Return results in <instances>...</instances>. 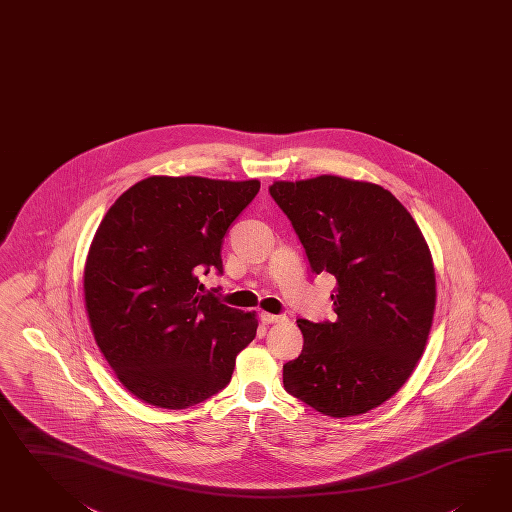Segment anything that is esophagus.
<instances>
[{
	"instance_id": "34e87169",
	"label": "esophagus",
	"mask_w": 512,
	"mask_h": 512,
	"mask_svg": "<svg viewBox=\"0 0 512 512\" xmlns=\"http://www.w3.org/2000/svg\"><path fill=\"white\" fill-rule=\"evenodd\" d=\"M261 320L264 324H279V322H287V317L272 315V313H261Z\"/></svg>"
}]
</instances>
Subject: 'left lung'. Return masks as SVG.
<instances>
[{
    "mask_svg": "<svg viewBox=\"0 0 512 512\" xmlns=\"http://www.w3.org/2000/svg\"><path fill=\"white\" fill-rule=\"evenodd\" d=\"M270 195L311 270L337 279V320H296L304 348L283 365L285 389L320 414H367L406 384L425 352L436 307L427 240L401 201L373 182L276 180Z\"/></svg>",
    "mask_w": 512,
    "mask_h": 512,
    "instance_id": "left-lung-1",
    "label": "left lung"
}]
</instances>
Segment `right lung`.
Listing matches in <instances>:
<instances>
[{
    "label": "right lung",
    "instance_id": "right-lung-1",
    "mask_svg": "<svg viewBox=\"0 0 512 512\" xmlns=\"http://www.w3.org/2000/svg\"><path fill=\"white\" fill-rule=\"evenodd\" d=\"M259 180L149 177L98 225L83 270L85 311L100 352L139 401L184 410L231 382L259 320L203 294L223 272L227 229Z\"/></svg>",
    "mask_w": 512,
    "mask_h": 512
}]
</instances>
